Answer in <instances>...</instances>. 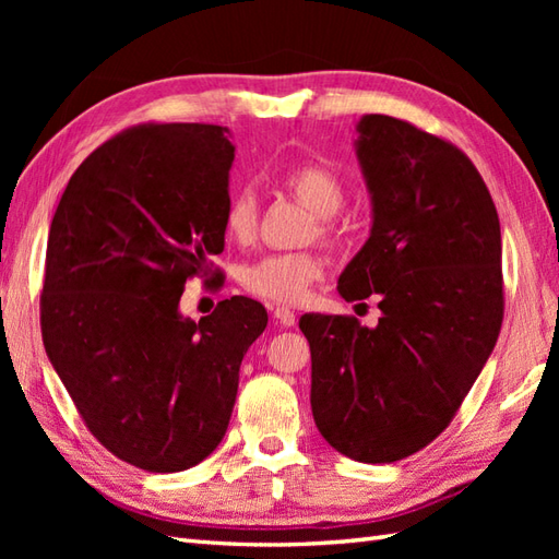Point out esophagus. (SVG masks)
Instances as JSON below:
<instances>
[{"label": "esophagus", "mask_w": 559, "mask_h": 559, "mask_svg": "<svg viewBox=\"0 0 559 559\" xmlns=\"http://www.w3.org/2000/svg\"><path fill=\"white\" fill-rule=\"evenodd\" d=\"M273 322L278 326H293L295 314L288 310V307H276V310H273Z\"/></svg>", "instance_id": "34e87169"}]
</instances>
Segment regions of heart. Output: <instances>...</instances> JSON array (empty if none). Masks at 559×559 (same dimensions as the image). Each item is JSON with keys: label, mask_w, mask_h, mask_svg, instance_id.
<instances>
[{"label": "heart", "mask_w": 559, "mask_h": 559, "mask_svg": "<svg viewBox=\"0 0 559 559\" xmlns=\"http://www.w3.org/2000/svg\"><path fill=\"white\" fill-rule=\"evenodd\" d=\"M283 189L314 213V228L319 240H331L336 235L334 213L343 206L346 187L341 177L326 165L302 163L283 175ZM259 206L249 189L235 192L223 209V233L237 245H249L257 235ZM322 276V261L312 252H281L266 254L240 271L242 288L259 300L271 305H298L307 298L312 283Z\"/></svg>", "instance_id": "heart-1"}]
</instances>
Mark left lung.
Returning a JSON list of instances; mask_svg holds the SVG:
<instances>
[{"label":"left lung","mask_w":559,"mask_h":559,"mask_svg":"<svg viewBox=\"0 0 559 559\" xmlns=\"http://www.w3.org/2000/svg\"><path fill=\"white\" fill-rule=\"evenodd\" d=\"M358 158L372 230L338 278L346 302L379 295V324L302 314L312 415L343 456L391 463L447 430L500 336L502 235L495 201L451 141L365 115Z\"/></svg>","instance_id":"8db88e82"}]
</instances>
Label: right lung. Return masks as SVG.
<instances>
[{
    "label": "right lung",
    "mask_w": 559,
    "mask_h": 559,
    "mask_svg": "<svg viewBox=\"0 0 559 559\" xmlns=\"http://www.w3.org/2000/svg\"><path fill=\"white\" fill-rule=\"evenodd\" d=\"M233 158L218 124L124 129L71 175L47 235V358L91 435L151 473L192 468L221 444L269 322L242 295L199 322L180 314L185 283L223 252Z\"/></svg>",
    "instance_id": "obj_1"
}]
</instances>
